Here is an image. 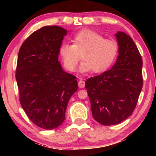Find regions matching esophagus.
Here are the masks:
<instances>
[{
	"label": "esophagus",
	"instance_id": "1",
	"mask_svg": "<svg viewBox=\"0 0 156 156\" xmlns=\"http://www.w3.org/2000/svg\"><path fill=\"white\" fill-rule=\"evenodd\" d=\"M84 82L83 80H80L78 81V87L80 88H83L84 87Z\"/></svg>",
	"mask_w": 156,
	"mask_h": 156
}]
</instances>
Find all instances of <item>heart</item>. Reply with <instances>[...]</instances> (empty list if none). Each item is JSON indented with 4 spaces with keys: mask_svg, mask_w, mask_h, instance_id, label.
Instances as JSON below:
<instances>
[{
    "mask_svg": "<svg viewBox=\"0 0 156 156\" xmlns=\"http://www.w3.org/2000/svg\"><path fill=\"white\" fill-rule=\"evenodd\" d=\"M72 45L62 43L59 55L67 70L73 72L79 60L83 62L78 67L80 73H101L110 67L118 52L115 41L104 39V37L90 30L79 31L72 38Z\"/></svg>",
    "mask_w": 156,
    "mask_h": 156,
    "instance_id": "b5f03b06",
    "label": "heart"
}]
</instances>
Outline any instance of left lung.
<instances>
[{"instance_id": "8db88e82", "label": "left lung", "mask_w": 156, "mask_h": 156, "mask_svg": "<svg viewBox=\"0 0 156 156\" xmlns=\"http://www.w3.org/2000/svg\"><path fill=\"white\" fill-rule=\"evenodd\" d=\"M118 56L109 70L88 78L85 88L93 118L102 125H118L135 109L143 84L141 55L126 33L115 34Z\"/></svg>"}]
</instances>
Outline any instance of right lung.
<instances>
[{
  "instance_id": "obj_1",
  "label": "right lung",
  "mask_w": 156,
  "mask_h": 156,
  "mask_svg": "<svg viewBox=\"0 0 156 156\" xmlns=\"http://www.w3.org/2000/svg\"><path fill=\"white\" fill-rule=\"evenodd\" d=\"M68 31L45 26L26 39L18 52L16 79L20 102L34 124L46 130L65 119L70 98L78 90L76 77L62 69L59 48Z\"/></svg>"
}]
</instances>
